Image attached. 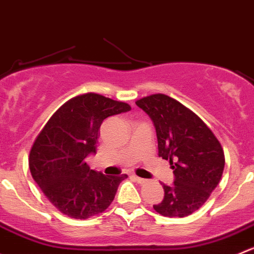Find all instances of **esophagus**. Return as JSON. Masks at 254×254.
I'll list each match as a JSON object with an SVG mask.
<instances>
[{
    "instance_id": "34e87169",
    "label": "esophagus",
    "mask_w": 254,
    "mask_h": 254,
    "mask_svg": "<svg viewBox=\"0 0 254 254\" xmlns=\"http://www.w3.org/2000/svg\"><path fill=\"white\" fill-rule=\"evenodd\" d=\"M134 179H135V181H136L137 184H140V185H145L147 182L146 179H142V177L136 176V175H134Z\"/></svg>"
}]
</instances>
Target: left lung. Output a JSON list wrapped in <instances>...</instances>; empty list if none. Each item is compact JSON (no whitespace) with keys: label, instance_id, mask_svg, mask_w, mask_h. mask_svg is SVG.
Here are the masks:
<instances>
[{"label":"left lung","instance_id":"1","mask_svg":"<svg viewBox=\"0 0 254 254\" xmlns=\"http://www.w3.org/2000/svg\"><path fill=\"white\" fill-rule=\"evenodd\" d=\"M156 129L159 156L170 160L174 185H162L164 200L154 210L165 217H186L216 189L225 169V152L212 130L192 110L165 94L136 100Z\"/></svg>","mask_w":254,"mask_h":254}]
</instances>
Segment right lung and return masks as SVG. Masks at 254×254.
I'll use <instances>...</instances> for the list:
<instances>
[{"label":"right lung","mask_w":254,"mask_h":254,"mask_svg":"<svg viewBox=\"0 0 254 254\" xmlns=\"http://www.w3.org/2000/svg\"><path fill=\"white\" fill-rule=\"evenodd\" d=\"M129 104L97 93L77 95L62 105L31 147L29 170L49 202L63 215L85 220L104 212L127 175L105 176L90 170L103 120L129 112Z\"/></svg>","instance_id":"right-lung-1"}]
</instances>
